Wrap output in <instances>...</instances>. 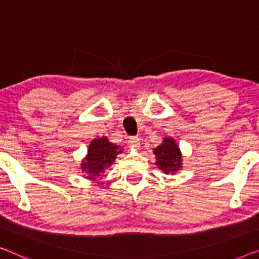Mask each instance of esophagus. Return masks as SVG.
Wrapping results in <instances>:
<instances>
[{
    "label": "esophagus",
    "mask_w": 259,
    "mask_h": 259,
    "mask_svg": "<svg viewBox=\"0 0 259 259\" xmlns=\"http://www.w3.org/2000/svg\"><path fill=\"white\" fill-rule=\"evenodd\" d=\"M128 144H130L131 147H139V145H140L139 138H138V137H131L130 140H128Z\"/></svg>",
    "instance_id": "34e87169"
}]
</instances>
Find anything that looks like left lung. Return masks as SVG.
<instances>
[{"label":"left lung","mask_w":259,"mask_h":259,"mask_svg":"<svg viewBox=\"0 0 259 259\" xmlns=\"http://www.w3.org/2000/svg\"><path fill=\"white\" fill-rule=\"evenodd\" d=\"M154 154L157 157L159 169H161L166 175H169V173L173 175L182 167L180 166L182 154H180L179 147L171 138H165L164 143L154 150Z\"/></svg>","instance_id":"obj_1"}]
</instances>
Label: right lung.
<instances>
[{"mask_svg":"<svg viewBox=\"0 0 259 259\" xmlns=\"http://www.w3.org/2000/svg\"><path fill=\"white\" fill-rule=\"evenodd\" d=\"M118 153H121L119 146L111 144L106 138L95 139L90 145L87 158L81 165V169L88 173V178L94 179L95 176H100L114 162Z\"/></svg>","mask_w":259,"mask_h":259,"instance_id":"1","label":"right lung"}]
</instances>
